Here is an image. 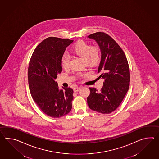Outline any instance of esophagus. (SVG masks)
I'll return each mask as SVG.
<instances>
[{
  "label": "esophagus",
  "instance_id": "34e87169",
  "mask_svg": "<svg viewBox=\"0 0 159 159\" xmlns=\"http://www.w3.org/2000/svg\"><path fill=\"white\" fill-rule=\"evenodd\" d=\"M80 87H75V88L74 89V91L75 92H78V91H79L80 90Z\"/></svg>",
  "mask_w": 159,
  "mask_h": 159
}]
</instances>
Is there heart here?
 <instances>
[{"label":"heart","instance_id":"obj_1","mask_svg":"<svg viewBox=\"0 0 159 159\" xmlns=\"http://www.w3.org/2000/svg\"><path fill=\"white\" fill-rule=\"evenodd\" d=\"M71 52L91 66L98 63L102 57V49L100 46H92L89 43L84 41H80L75 44L71 48ZM61 65L65 69L69 67L70 57L67 54H64L61 57Z\"/></svg>","mask_w":159,"mask_h":159}]
</instances>
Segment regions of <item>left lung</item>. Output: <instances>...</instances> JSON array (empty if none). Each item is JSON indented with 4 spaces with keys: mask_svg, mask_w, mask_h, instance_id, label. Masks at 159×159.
Segmentation results:
<instances>
[{
    "mask_svg": "<svg viewBox=\"0 0 159 159\" xmlns=\"http://www.w3.org/2000/svg\"><path fill=\"white\" fill-rule=\"evenodd\" d=\"M95 40L102 49V58L98 68L99 78L104 79L98 92L89 88L87 103L91 110L102 113H110L122 102L129 87L130 72L123 49L110 36L98 32L88 36Z\"/></svg>",
    "mask_w": 159,
    "mask_h": 159,
    "instance_id": "8db88e82",
    "label": "left lung"
}]
</instances>
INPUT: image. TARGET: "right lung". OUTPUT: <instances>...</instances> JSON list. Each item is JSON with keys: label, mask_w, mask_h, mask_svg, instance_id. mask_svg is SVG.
Wrapping results in <instances>:
<instances>
[{"label": "right lung", "mask_w": 159, "mask_h": 159, "mask_svg": "<svg viewBox=\"0 0 159 159\" xmlns=\"http://www.w3.org/2000/svg\"><path fill=\"white\" fill-rule=\"evenodd\" d=\"M74 40L47 38L36 47L29 63L28 85L32 99L47 115L59 118L72 109L74 91L60 90L55 79L62 71L61 57Z\"/></svg>", "instance_id": "add662e5"}]
</instances>
